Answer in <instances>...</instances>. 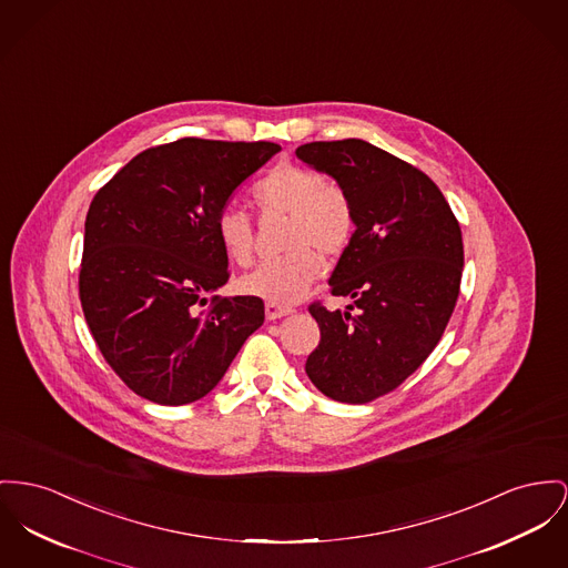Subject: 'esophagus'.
<instances>
[{
  "label": "esophagus",
  "instance_id": "34e87169",
  "mask_svg": "<svg viewBox=\"0 0 568 568\" xmlns=\"http://www.w3.org/2000/svg\"><path fill=\"white\" fill-rule=\"evenodd\" d=\"M293 310L291 307H284V305H275V303H266L265 314L268 321H275V318H282V316H288Z\"/></svg>",
  "mask_w": 568,
  "mask_h": 568
}]
</instances>
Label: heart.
<instances>
[{
    "label": "heart",
    "instance_id": "obj_1",
    "mask_svg": "<svg viewBox=\"0 0 568 568\" xmlns=\"http://www.w3.org/2000/svg\"><path fill=\"white\" fill-rule=\"evenodd\" d=\"M265 215H288V254L266 261L239 280V291L266 303L300 302L321 275V258L341 256L355 232L353 202L341 183L321 172L282 163L265 174L252 191ZM217 239L227 258L247 266L254 258L252 217L236 206H226L215 222Z\"/></svg>",
    "mask_w": 568,
    "mask_h": 568
}]
</instances>
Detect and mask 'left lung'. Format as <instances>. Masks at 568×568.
Returning a JSON list of instances; mask_svg holds the SVG:
<instances>
[{"label":"left lung","mask_w":568,"mask_h":568,"mask_svg":"<svg viewBox=\"0 0 568 568\" xmlns=\"http://www.w3.org/2000/svg\"><path fill=\"white\" fill-rule=\"evenodd\" d=\"M303 163L336 179L355 232L329 277L346 312L314 302L321 329L310 381L338 403L364 405L414 375L442 341L463 275V236L439 187L412 163L364 140L310 142Z\"/></svg>","instance_id":"8db88e82"}]
</instances>
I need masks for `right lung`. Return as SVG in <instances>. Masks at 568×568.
I'll return each instance as SVG.
<instances>
[{
	"label": "right lung",
	"mask_w": 568,
	"mask_h": 568,
	"mask_svg": "<svg viewBox=\"0 0 568 568\" xmlns=\"http://www.w3.org/2000/svg\"><path fill=\"white\" fill-rule=\"evenodd\" d=\"M282 149L183 138L133 156L97 191L79 300L105 362L138 396H206L265 321L261 297H222L230 277L215 222L227 197Z\"/></svg>",
	"instance_id": "1"
}]
</instances>
